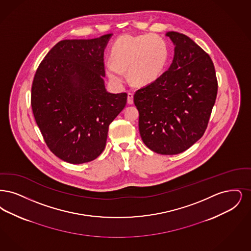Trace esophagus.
Segmentation results:
<instances>
[{
  "label": "esophagus",
  "mask_w": 251,
  "mask_h": 251,
  "mask_svg": "<svg viewBox=\"0 0 251 251\" xmlns=\"http://www.w3.org/2000/svg\"><path fill=\"white\" fill-rule=\"evenodd\" d=\"M133 102H134V101H133V94H132V93H128V94H127V103H128V104H133Z\"/></svg>",
  "instance_id": "34e87169"
}]
</instances>
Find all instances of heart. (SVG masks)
I'll return each instance as SVG.
<instances>
[{"label":"heart","instance_id":"1","mask_svg":"<svg viewBox=\"0 0 251 251\" xmlns=\"http://www.w3.org/2000/svg\"><path fill=\"white\" fill-rule=\"evenodd\" d=\"M111 61L104 64L109 79L115 84L125 80L127 70L131 83L145 86L153 83L162 75L170 57L166 40L156 34H126L111 47Z\"/></svg>","mask_w":251,"mask_h":251}]
</instances>
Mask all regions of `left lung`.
Instances as JSON below:
<instances>
[{"instance_id": "8db88e82", "label": "left lung", "mask_w": 251, "mask_h": 251, "mask_svg": "<svg viewBox=\"0 0 251 251\" xmlns=\"http://www.w3.org/2000/svg\"><path fill=\"white\" fill-rule=\"evenodd\" d=\"M175 45L169 69L134 95L144 144L155 153L177 154L199 141L218 94L210 56L183 33L168 32Z\"/></svg>"}]
</instances>
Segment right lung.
<instances>
[{"label":"right lung","mask_w":251,"mask_h":251,"mask_svg":"<svg viewBox=\"0 0 251 251\" xmlns=\"http://www.w3.org/2000/svg\"><path fill=\"white\" fill-rule=\"evenodd\" d=\"M111 36L58 42L33 78L34 119L50 151L68 163H86L104 151L109 124L126 104V93L105 87L104 51Z\"/></svg>","instance_id":"right-lung-1"}]
</instances>
